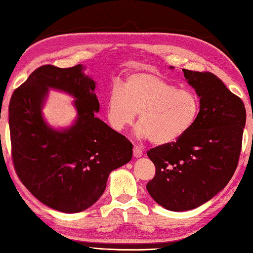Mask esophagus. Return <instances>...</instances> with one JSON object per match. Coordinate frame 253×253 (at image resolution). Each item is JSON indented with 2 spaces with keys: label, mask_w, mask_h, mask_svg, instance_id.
I'll list each match as a JSON object with an SVG mask.
<instances>
[{
  "label": "esophagus",
  "mask_w": 253,
  "mask_h": 253,
  "mask_svg": "<svg viewBox=\"0 0 253 253\" xmlns=\"http://www.w3.org/2000/svg\"><path fill=\"white\" fill-rule=\"evenodd\" d=\"M133 155H134L135 157H141L143 155V151L140 146L135 145L134 147H133Z\"/></svg>",
  "instance_id": "obj_1"
}]
</instances>
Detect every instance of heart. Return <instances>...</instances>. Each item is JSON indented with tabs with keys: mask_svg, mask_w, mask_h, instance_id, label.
I'll return each mask as SVG.
<instances>
[{
	"mask_svg": "<svg viewBox=\"0 0 253 253\" xmlns=\"http://www.w3.org/2000/svg\"><path fill=\"white\" fill-rule=\"evenodd\" d=\"M108 120L116 131L132 126L139 114L137 134L163 145L179 139L193 126L199 110L196 93L176 89L160 75L139 71L128 76L123 89L116 87L108 98Z\"/></svg>",
	"mask_w": 253,
	"mask_h": 253,
	"instance_id": "1",
	"label": "heart"
}]
</instances>
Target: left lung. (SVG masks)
Wrapping results in <instances>:
<instances>
[{"label": "left lung", "instance_id": "1", "mask_svg": "<svg viewBox=\"0 0 253 253\" xmlns=\"http://www.w3.org/2000/svg\"><path fill=\"white\" fill-rule=\"evenodd\" d=\"M183 73L201 98L196 120L176 142L147 151L156 170L146 189L171 211L199 207L225 188L237 169L246 126L244 102L217 76Z\"/></svg>", "mask_w": 253, "mask_h": 253}]
</instances>
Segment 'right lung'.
Here are the masks:
<instances>
[{
    "label": "right lung",
    "instance_id": "right-lung-1",
    "mask_svg": "<svg viewBox=\"0 0 253 253\" xmlns=\"http://www.w3.org/2000/svg\"><path fill=\"white\" fill-rule=\"evenodd\" d=\"M83 65L37 68L13 92L8 106L12 159L18 178L46 206L79 212L101 197L113 169L132 159V143L96 117V83ZM48 88L69 93L76 100L74 125L55 130L41 109Z\"/></svg>",
    "mask_w": 253,
    "mask_h": 253
}]
</instances>
